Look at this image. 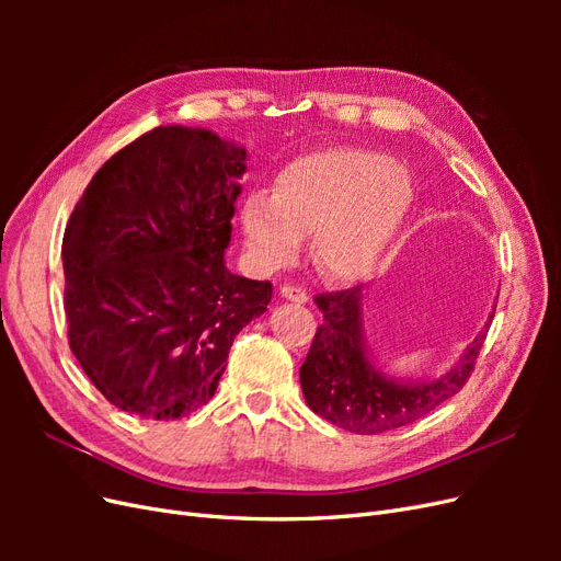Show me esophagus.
<instances>
[{"label":"esophagus","instance_id":"34e87169","mask_svg":"<svg viewBox=\"0 0 561 561\" xmlns=\"http://www.w3.org/2000/svg\"><path fill=\"white\" fill-rule=\"evenodd\" d=\"M280 297L287 299V301H295V304H307L309 301V295L301 290V287H295V285H283L280 287Z\"/></svg>","mask_w":561,"mask_h":561}]
</instances>
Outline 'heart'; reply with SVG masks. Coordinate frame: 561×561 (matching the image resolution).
Instances as JSON below:
<instances>
[{
    "label": "heart",
    "instance_id": "b5f03b06",
    "mask_svg": "<svg viewBox=\"0 0 561 561\" xmlns=\"http://www.w3.org/2000/svg\"><path fill=\"white\" fill-rule=\"evenodd\" d=\"M412 206V182L377 151L330 147L287 163L274 192H250L241 227L252 262L278 271L311 236L316 268L332 283H358L379 266Z\"/></svg>",
    "mask_w": 561,
    "mask_h": 561
}]
</instances>
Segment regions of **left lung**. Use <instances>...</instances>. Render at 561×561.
<instances>
[{
	"instance_id": "obj_1",
	"label": "left lung",
	"mask_w": 561,
	"mask_h": 561,
	"mask_svg": "<svg viewBox=\"0 0 561 561\" xmlns=\"http://www.w3.org/2000/svg\"><path fill=\"white\" fill-rule=\"evenodd\" d=\"M316 304L322 311V325L299 369L304 398L318 416L358 435L410 426L454 398L466 386L489 328L486 322L447 375L431 381H402L388 377L371 358L363 318V285L318 295Z\"/></svg>"
}]
</instances>
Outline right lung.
<instances>
[{
    "label": "right lung",
    "instance_id": "obj_1",
    "mask_svg": "<svg viewBox=\"0 0 561 561\" xmlns=\"http://www.w3.org/2000/svg\"><path fill=\"white\" fill-rule=\"evenodd\" d=\"M248 151L159 126L100 168L62 239L70 348L114 407L180 419L206 404L229 348L271 301L225 264Z\"/></svg>",
    "mask_w": 561,
    "mask_h": 561
}]
</instances>
